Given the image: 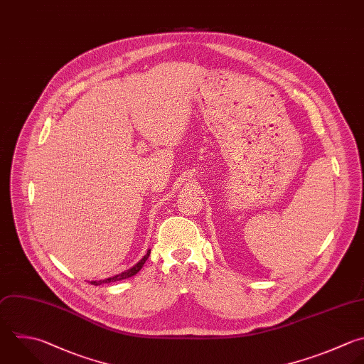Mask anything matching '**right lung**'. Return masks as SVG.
I'll list each match as a JSON object with an SVG mask.
<instances>
[{
    "instance_id": "1",
    "label": "right lung",
    "mask_w": 364,
    "mask_h": 364,
    "mask_svg": "<svg viewBox=\"0 0 364 364\" xmlns=\"http://www.w3.org/2000/svg\"><path fill=\"white\" fill-rule=\"evenodd\" d=\"M149 255H151V249H148V252H146V255L135 264V266H132L131 269H128V270H125V272H122V273H119V274H117V276H112V277H108V279H104V280H92L91 283L92 284H95V286H98V284H102V283H112V282H118V280H122V279H128V277H132L134 274H136L141 269H142V266L145 264V262L148 260V257H149Z\"/></svg>"
}]
</instances>
